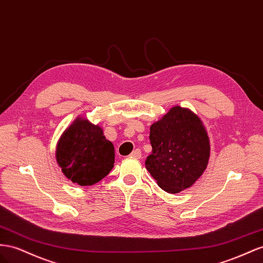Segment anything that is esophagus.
<instances>
[{"instance_id":"34e87169","label":"esophagus","mask_w":263,"mask_h":263,"mask_svg":"<svg viewBox=\"0 0 263 263\" xmlns=\"http://www.w3.org/2000/svg\"><path fill=\"white\" fill-rule=\"evenodd\" d=\"M130 156H133V157H135V158H140L141 157V151H140V149H135V151L130 154Z\"/></svg>"}]
</instances>
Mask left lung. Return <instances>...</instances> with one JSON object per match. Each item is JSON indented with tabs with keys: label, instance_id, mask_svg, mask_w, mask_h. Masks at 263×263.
Masks as SVG:
<instances>
[{
	"label": "left lung",
	"instance_id": "left-lung-1",
	"mask_svg": "<svg viewBox=\"0 0 263 263\" xmlns=\"http://www.w3.org/2000/svg\"><path fill=\"white\" fill-rule=\"evenodd\" d=\"M153 153L146 168L169 194L190 188L208 166L210 141L201 119L189 108L174 106L151 126Z\"/></svg>",
	"mask_w": 263,
	"mask_h": 263
}]
</instances>
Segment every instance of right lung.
I'll list each match as a JSON object with an SVG mask.
<instances>
[{
  "label": "right lung",
  "mask_w": 263,
  "mask_h": 263,
  "mask_svg": "<svg viewBox=\"0 0 263 263\" xmlns=\"http://www.w3.org/2000/svg\"><path fill=\"white\" fill-rule=\"evenodd\" d=\"M55 157L67 179L80 186H91L114 167L115 148L101 126L77 116L59 139Z\"/></svg>",
  "instance_id": "add662e5"
}]
</instances>
